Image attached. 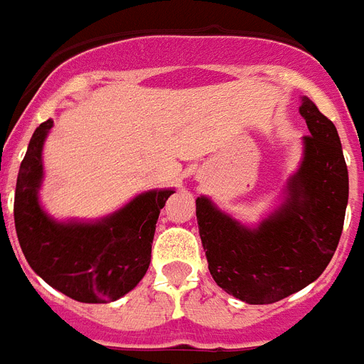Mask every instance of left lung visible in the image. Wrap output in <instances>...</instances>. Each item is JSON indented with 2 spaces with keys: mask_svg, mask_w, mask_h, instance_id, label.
I'll list each match as a JSON object with an SVG mask.
<instances>
[{
  "mask_svg": "<svg viewBox=\"0 0 364 364\" xmlns=\"http://www.w3.org/2000/svg\"><path fill=\"white\" fill-rule=\"evenodd\" d=\"M299 112L310 135L286 199L257 228H246L208 197H197V223L208 270L223 291L248 304L282 301L318 280L336 252L346 205L348 167L333 122L306 95Z\"/></svg>",
  "mask_w": 364,
  "mask_h": 364,
  "instance_id": "left-lung-1",
  "label": "left lung"
}]
</instances>
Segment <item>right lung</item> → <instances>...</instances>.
<instances>
[{
  "instance_id": "right-lung-1",
  "label": "right lung",
  "mask_w": 364,
  "mask_h": 364,
  "mask_svg": "<svg viewBox=\"0 0 364 364\" xmlns=\"http://www.w3.org/2000/svg\"><path fill=\"white\" fill-rule=\"evenodd\" d=\"M54 122H43L26 152L14 191V228L31 269L78 302H112L146 274L159 210L173 190L144 191L97 222H56L43 210V144Z\"/></svg>"
}]
</instances>
